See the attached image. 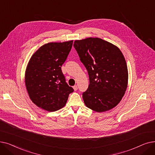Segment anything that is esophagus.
I'll return each instance as SVG.
<instances>
[{
	"label": "esophagus",
	"instance_id": "esophagus-1",
	"mask_svg": "<svg viewBox=\"0 0 155 155\" xmlns=\"http://www.w3.org/2000/svg\"><path fill=\"white\" fill-rule=\"evenodd\" d=\"M73 89H74V91L78 90V86H77V85H74V86H73Z\"/></svg>",
	"mask_w": 155,
	"mask_h": 155
}]
</instances>
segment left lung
I'll use <instances>...</instances> for the list:
<instances>
[{"instance_id": "1", "label": "left lung", "mask_w": 155, "mask_h": 155, "mask_svg": "<svg viewBox=\"0 0 155 155\" xmlns=\"http://www.w3.org/2000/svg\"><path fill=\"white\" fill-rule=\"evenodd\" d=\"M74 47L89 74L90 84L83 93L86 106L97 112L115 107L128 84V69L120 50L100 38L75 40Z\"/></svg>"}]
</instances>
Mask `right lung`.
I'll list each match as a JSON object with an SVG mask.
<instances>
[{"mask_svg":"<svg viewBox=\"0 0 155 155\" xmlns=\"http://www.w3.org/2000/svg\"><path fill=\"white\" fill-rule=\"evenodd\" d=\"M73 40L44 44L32 55L25 74L29 97L48 112L63 108L73 88L65 82L61 70L72 46Z\"/></svg>","mask_w":155,"mask_h":155,"instance_id":"1","label":"right lung"}]
</instances>
